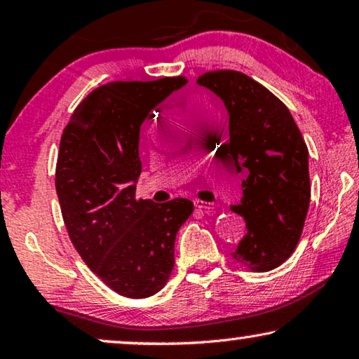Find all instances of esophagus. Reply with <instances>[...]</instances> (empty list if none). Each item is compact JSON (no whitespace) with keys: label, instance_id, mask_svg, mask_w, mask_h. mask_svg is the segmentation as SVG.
<instances>
[{"label":"esophagus","instance_id":"34e87169","mask_svg":"<svg viewBox=\"0 0 359 359\" xmlns=\"http://www.w3.org/2000/svg\"><path fill=\"white\" fill-rule=\"evenodd\" d=\"M195 206L198 210H203V211H215L218 210V203H213V201H203V200H195Z\"/></svg>","mask_w":359,"mask_h":359}]
</instances>
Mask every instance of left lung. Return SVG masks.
<instances>
[{"label":"left lung","mask_w":359,"mask_h":359,"mask_svg":"<svg viewBox=\"0 0 359 359\" xmlns=\"http://www.w3.org/2000/svg\"><path fill=\"white\" fill-rule=\"evenodd\" d=\"M196 83L223 100L224 156L242 172V198L231 210L247 232L231 257L252 271H270L299 242L311 201L309 151L285 104L265 86L232 69L208 72Z\"/></svg>","instance_id":"8db88e82"}]
</instances>
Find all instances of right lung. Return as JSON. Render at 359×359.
I'll use <instances>...</instances> for the list:
<instances>
[{"label":"right lung","mask_w":359,"mask_h":359,"mask_svg":"<svg viewBox=\"0 0 359 359\" xmlns=\"http://www.w3.org/2000/svg\"><path fill=\"white\" fill-rule=\"evenodd\" d=\"M184 76L112 81L84 97L63 130L55 187L68 236L95 275L125 297H149L174 269L175 236L194 203L136 198L140 130Z\"/></svg>","instance_id":"1"}]
</instances>
